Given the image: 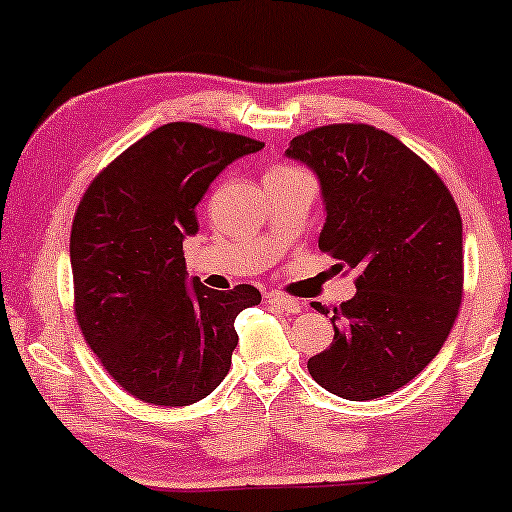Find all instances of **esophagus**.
Returning a JSON list of instances; mask_svg holds the SVG:
<instances>
[{"label": "esophagus", "instance_id": "esophagus-1", "mask_svg": "<svg viewBox=\"0 0 512 512\" xmlns=\"http://www.w3.org/2000/svg\"><path fill=\"white\" fill-rule=\"evenodd\" d=\"M265 298H268L270 305L279 307V310H284L286 314H298V312H303V305H300L298 300L284 296V293L272 291V293H268V296H265Z\"/></svg>", "mask_w": 512, "mask_h": 512}]
</instances>
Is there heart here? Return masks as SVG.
Returning <instances> with one entry per match:
<instances>
[{
    "instance_id": "b5f03b06",
    "label": "heart",
    "mask_w": 512,
    "mask_h": 512,
    "mask_svg": "<svg viewBox=\"0 0 512 512\" xmlns=\"http://www.w3.org/2000/svg\"><path fill=\"white\" fill-rule=\"evenodd\" d=\"M277 170H291V167H277ZM277 170H272V172H277Z\"/></svg>"
}]
</instances>
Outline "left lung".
I'll return each mask as SVG.
<instances>
[{
	"label": "left lung",
	"instance_id": "left-lung-1",
	"mask_svg": "<svg viewBox=\"0 0 512 512\" xmlns=\"http://www.w3.org/2000/svg\"><path fill=\"white\" fill-rule=\"evenodd\" d=\"M286 156L319 177L326 205L319 249L338 270L359 272L356 296L333 307L331 347L307 370L349 401L387 396L429 366L459 314L457 202L415 151L366 123L321 125L293 137Z\"/></svg>",
	"mask_w": 512,
	"mask_h": 512
}]
</instances>
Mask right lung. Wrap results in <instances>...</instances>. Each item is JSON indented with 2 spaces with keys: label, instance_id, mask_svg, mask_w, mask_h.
<instances>
[{
  "label": "right lung",
  "instance_id": "1",
  "mask_svg": "<svg viewBox=\"0 0 512 512\" xmlns=\"http://www.w3.org/2000/svg\"><path fill=\"white\" fill-rule=\"evenodd\" d=\"M251 137L167 123L128 146L86 188L69 237L74 314L88 347L130 396L181 408L230 370L235 317L261 303L251 284L214 291L186 279L195 205Z\"/></svg>",
  "mask_w": 512,
  "mask_h": 512
}]
</instances>
